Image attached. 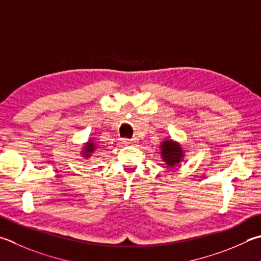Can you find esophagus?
I'll return each instance as SVG.
<instances>
[{
    "mask_svg": "<svg viewBox=\"0 0 261 261\" xmlns=\"http://www.w3.org/2000/svg\"><path fill=\"white\" fill-rule=\"evenodd\" d=\"M122 143L126 145V146H134V145L138 143V139H136V138H134V139H123Z\"/></svg>",
    "mask_w": 261,
    "mask_h": 261,
    "instance_id": "esophagus-1",
    "label": "esophagus"
}]
</instances>
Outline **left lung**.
<instances>
[{"label": "left lung", "mask_w": 261, "mask_h": 261, "mask_svg": "<svg viewBox=\"0 0 261 261\" xmlns=\"http://www.w3.org/2000/svg\"><path fill=\"white\" fill-rule=\"evenodd\" d=\"M161 156L168 168H173L184 160L185 151L181 145L172 139H165L160 145Z\"/></svg>", "instance_id": "8db88e82"}]
</instances>
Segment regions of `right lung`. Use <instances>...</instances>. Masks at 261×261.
Instances as JSON below:
<instances>
[{"instance_id": "obj_1", "label": "right lung", "mask_w": 261, "mask_h": 261, "mask_svg": "<svg viewBox=\"0 0 261 261\" xmlns=\"http://www.w3.org/2000/svg\"><path fill=\"white\" fill-rule=\"evenodd\" d=\"M96 149H97L96 143H94L93 140L90 139L87 141V144H84L83 148L81 150V155L84 159H89V158H91V155L93 154V151H96Z\"/></svg>"}]
</instances>
